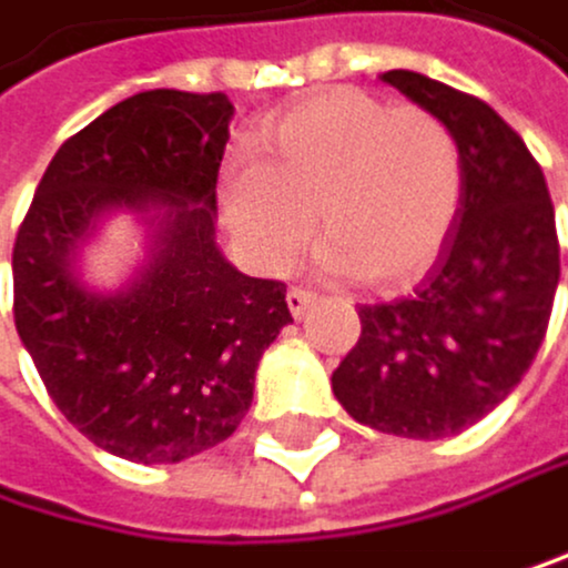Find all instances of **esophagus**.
Instances as JSON below:
<instances>
[{"instance_id":"34e87169","label":"esophagus","mask_w":568,"mask_h":568,"mask_svg":"<svg viewBox=\"0 0 568 568\" xmlns=\"http://www.w3.org/2000/svg\"><path fill=\"white\" fill-rule=\"evenodd\" d=\"M286 303H290V313H293V317H303V313L310 310V303H313V293L293 286V290L286 293Z\"/></svg>"}]
</instances>
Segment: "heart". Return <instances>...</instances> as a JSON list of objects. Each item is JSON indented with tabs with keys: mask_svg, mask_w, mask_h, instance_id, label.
<instances>
[{
	"mask_svg": "<svg viewBox=\"0 0 568 568\" xmlns=\"http://www.w3.org/2000/svg\"><path fill=\"white\" fill-rule=\"evenodd\" d=\"M262 165L223 185V210L247 255L286 272L317 227L331 275L410 290L435 268L462 203V154L427 110L362 89L317 92L262 130Z\"/></svg>",
	"mask_w": 568,
	"mask_h": 568,
	"instance_id": "b5f03b06",
	"label": "heart"
}]
</instances>
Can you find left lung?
I'll return each instance as SVG.
<instances>
[{"mask_svg": "<svg viewBox=\"0 0 568 568\" xmlns=\"http://www.w3.org/2000/svg\"><path fill=\"white\" fill-rule=\"evenodd\" d=\"M383 82L452 130L462 203L414 296L358 306L362 334L331 389L358 424L435 442L500 407L531 368L559 286L556 206L541 165L483 99L403 68Z\"/></svg>", "mask_w": 568, "mask_h": 568, "instance_id": "1", "label": "left lung"}]
</instances>
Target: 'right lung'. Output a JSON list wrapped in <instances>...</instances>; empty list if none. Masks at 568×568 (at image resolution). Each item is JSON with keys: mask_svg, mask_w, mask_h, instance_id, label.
<instances>
[{"mask_svg": "<svg viewBox=\"0 0 568 568\" xmlns=\"http://www.w3.org/2000/svg\"><path fill=\"white\" fill-rule=\"evenodd\" d=\"M223 92H138L68 138L12 247V317L58 410L102 452L165 466L227 442L255 372L293 324L286 286L216 247ZM116 212L145 227V262L116 291L81 251Z\"/></svg>", "mask_w": 568, "mask_h": 568, "instance_id": "right-lung-1", "label": "right lung"}]
</instances>
